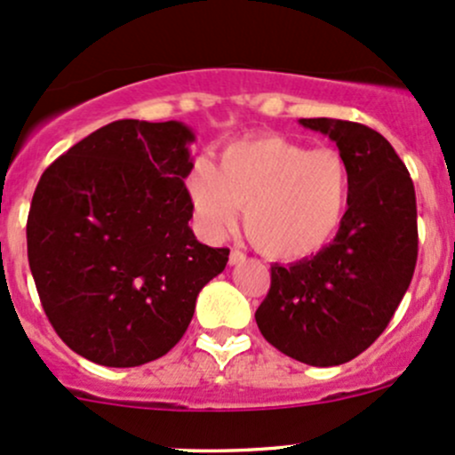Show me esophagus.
I'll return each mask as SVG.
<instances>
[{"label": "esophagus", "mask_w": 455, "mask_h": 455, "mask_svg": "<svg viewBox=\"0 0 455 455\" xmlns=\"http://www.w3.org/2000/svg\"><path fill=\"white\" fill-rule=\"evenodd\" d=\"M244 259H246V255L242 253L240 249H233V251H231V255H228V264H233V266H235V264H242V261H244Z\"/></svg>", "instance_id": "34e87169"}]
</instances>
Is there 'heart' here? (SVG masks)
Here are the masks:
<instances>
[{"label":"heart","mask_w":455,"mask_h":455,"mask_svg":"<svg viewBox=\"0 0 455 455\" xmlns=\"http://www.w3.org/2000/svg\"><path fill=\"white\" fill-rule=\"evenodd\" d=\"M196 222L209 237L233 227L275 259H304L334 240L352 200V172L332 147L310 149L283 136L228 142L218 167L196 160L185 178Z\"/></svg>","instance_id":"b5f03b06"}]
</instances>
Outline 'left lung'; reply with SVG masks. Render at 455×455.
Returning <instances> with one entry per match:
<instances>
[{"label":"left lung","mask_w":455,"mask_h":455,"mask_svg":"<svg viewBox=\"0 0 455 455\" xmlns=\"http://www.w3.org/2000/svg\"><path fill=\"white\" fill-rule=\"evenodd\" d=\"M337 142L352 172V200L337 237L288 266H270V288L255 313L259 332L291 359L341 365L387 328L419 257L416 191L394 147L368 125L301 118Z\"/></svg>","instance_id":"8db88e82"}]
</instances>
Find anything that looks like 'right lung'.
Wrapping results in <instances>:
<instances>
[{
    "label": "right lung",
    "mask_w": 455,
    "mask_h": 455,
    "mask_svg": "<svg viewBox=\"0 0 455 455\" xmlns=\"http://www.w3.org/2000/svg\"><path fill=\"white\" fill-rule=\"evenodd\" d=\"M194 132L125 118L92 132L44 172L26 240L45 316L70 350L108 368L167 355L228 249L189 228Z\"/></svg>",
    "instance_id": "1"
}]
</instances>
